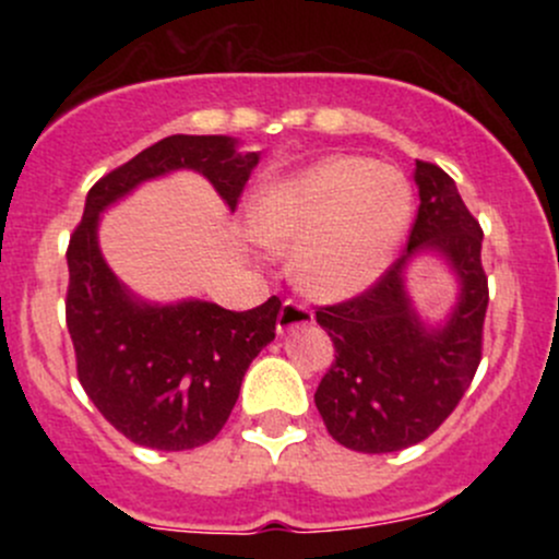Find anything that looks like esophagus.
<instances>
[{"label":"esophagus","mask_w":559,"mask_h":559,"mask_svg":"<svg viewBox=\"0 0 559 559\" xmlns=\"http://www.w3.org/2000/svg\"><path fill=\"white\" fill-rule=\"evenodd\" d=\"M312 320H316V316H312L305 305H299V301L294 299H286L278 312V333L294 331L299 329V325H312Z\"/></svg>","instance_id":"34e87169"}]
</instances>
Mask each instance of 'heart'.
I'll return each instance as SVG.
<instances>
[{
	"label": "heart",
	"instance_id": "obj_1",
	"mask_svg": "<svg viewBox=\"0 0 559 559\" xmlns=\"http://www.w3.org/2000/svg\"><path fill=\"white\" fill-rule=\"evenodd\" d=\"M409 221L407 178L357 155L320 157L273 178L252 204L258 241L294 247V281L329 301L355 299L373 288L394 265Z\"/></svg>",
	"mask_w": 559,
	"mask_h": 559
}]
</instances>
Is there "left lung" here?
I'll list each match as a JSON object with an SVG mask.
<instances>
[{
	"label": "left lung",
	"instance_id": "left-lung-1",
	"mask_svg": "<svg viewBox=\"0 0 559 559\" xmlns=\"http://www.w3.org/2000/svg\"><path fill=\"white\" fill-rule=\"evenodd\" d=\"M420 207L407 252L360 297L320 307L318 323L336 362L316 391L318 413L338 444L355 452H400L428 439L471 386L480 362L489 286L480 267L484 230L439 165L415 163ZM445 260L459 299L441 324H428L406 292L408 262Z\"/></svg>",
	"mask_w": 559,
	"mask_h": 559
}]
</instances>
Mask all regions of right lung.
<instances>
[{
    "label": "right lung",
    "mask_w": 559,
    "mask_h": 559,
    "mask_svg": "<svg viewBox=\"0 0 559 559\" xmlns=\"http://www.w3.org/2000/svg\"><path fill=\"white\" fill-rule=\"evenodd\" d=\"M258 163L260 152H239L230 136L176 133L88 191L68 247V331L83 391L133 444L181 452L215 439L239 400L249 362L275 338L281 299L247 312L204 299H141L102 258V213L136 186L176 170L207 178L234 213Z\"/></svg>",
    "instance_id": "1"
}]
</instances>
